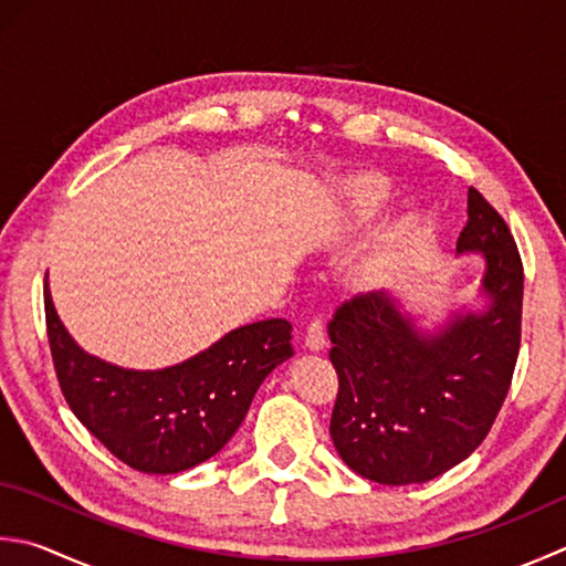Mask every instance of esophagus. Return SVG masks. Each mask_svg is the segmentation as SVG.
<instances>
[{
  "instance_id": "1",
  "label": "esophagus",
  "mask_w": 566,
  "mask_h": 566,
  "mask_svg": "<svg viewBox=\"0 0 566 566\" xmlns=\"http://www.w3.org/2000/svg\"><path fill=\"white\" fill-rule=\"evenodd\" d=\"M304 346L308 348V350H324V346H326V328H324V324H321L318 318H314L312 324L306 326V336H304Z\"/></svg>"
}]
</instances>
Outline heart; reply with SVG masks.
Returning a JSON list of instances; mask_svg holds the SVG:
<instances>
[{"label":"heart","instance_id":"1","mask_svg":"<svg viewBox=\"0 0 566 566\" xmlns=\"http://www.w3.org/2000/svg\"><path fill=\"white\" fill-rule=\"evenodd\" d=\"M387 198V186L380 179L373 176H363V179L353 181L346 188L343 196V220H348L350 226H360L365 220H370L382 208Z\"/></svg>","mask_w":566,"mask_h":566}]
</instances>
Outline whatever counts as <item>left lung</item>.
Here are the masks:
<instances>
[{"mask_svg": "<svg viewBox=\"0 0 566 566\" xmlns=\"http://www.w3.org/2000/svg\"><path fill=\"white\" fill-rule=\"evenodd\" d=\"M457 254H481V308L427 328L392 292L353 296L328 321L338 373L331 439L343 463L382 485L437 479L481 447L513 380L523 262L505 220L469 188Z\"/></svg>", "mask_w": 566, "mask_h": 566, "instance_id": "1", "label": "left lung"}]
</instances>
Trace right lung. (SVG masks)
Listing matches in <instances>:
<instances>
[{
    "instance_id": "1",
    "label": "right lung",
    "mask_w": 566,
    "mask_h": 566,
    "mask_svg": "<svg viewBox=\"0 0 566 566\" xmlns=\"http://www.w3.org/2000/svg\"><path fill=\"white\" fill-rule=\"evenodd\" d=\"M51 356L65 402L113 457L142 473H179L223 449L262 380L294 356L292 324L268 318L232 328L193 358L132 370L85 353L43 284Z\"/></svg>"
}]
</instances>
